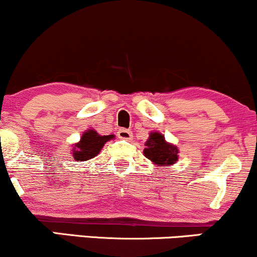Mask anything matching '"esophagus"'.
<instances>
[{
    "mask_svg": "<svg viewBox=\"0 0 257 257\" xmlns=\"http://www.w3.org/2000/svg\"><path fill=\"white\" fill-rule=\"evenodd\" d=\"M117 137L119 139H122V140H132L133 139V133L132 131H129V129H119L118 132H117Z\"/></svg>",
    "mask_w": 257,
    "mask_h": 257,
    "instance_id": "esophagus-1",
    "label": "esophagus"
}]
</instances>
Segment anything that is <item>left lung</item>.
<instances>
[{"label":"left lung","instance_id":"left-lung-1","mask_svg":"<svg viewBox=\"0 0 257 257\" xmlns=\"http://www.w3.org/2000/svg\"><path fill=\"white\" fill-rule=\"evenodd\" d=\"M145 146L144 155L156 167H169L178 162L179 149L173 144L168 143L164 135L161 133H150Z\"/></svg>","mask_w":257,"mask_h":257}]
</instances>
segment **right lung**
<instances>
[{"label": "right lung", "mask_w": 257, "mask_h": 257, "mask_svg": "<svg viewBox=\"0 0 257 257\" xmlns=\"http://www.w3.org/2000/svg\"><path fill=\"white\" fill-rule=\"evenodd\" d=\"M114 139V135H100L94 129H88L82 134L81 140L72 145V157L75 161L85 162L99 155L107 141Z\"/></svg>", "instance_id": "right-lung-1"}]
</instances>
